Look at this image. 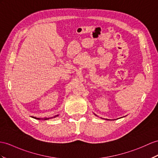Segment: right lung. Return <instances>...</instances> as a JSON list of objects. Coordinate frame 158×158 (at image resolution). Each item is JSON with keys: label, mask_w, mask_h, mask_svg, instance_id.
Segmentation results:
<instances>
[{"label": "right lung", "mask_w": 158, "mask_h": 158, "mask_svg": "<svg viewBox=\"0 0 158 158\" xmlns=\"http://www.w3.org/2000/svg\"><path fill=\"white\" fill-rule=\"evenodd\" d=\"M57 116H58V115H56V117H57ZM33 118H36V119H40V118H36V117H33ZM45 119V120H46V119H48V118H44Z\"/></svg>", "instance_id": "1"}]
</instances>
